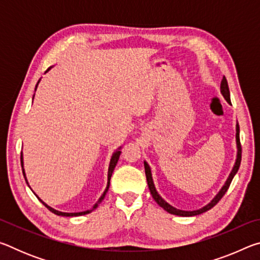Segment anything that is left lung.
Here are the masks:
<instances>
[{"label":"left lung","instance_id":"1","mask_svg":"<svg viewBox=\"0 0 260 260\" xmlns=\"http://www.w3.org/2000/svg\"><path fill=\"white\" fill-rule=\"evenodd\" d=\"M220 91H221V94L225 100L227 101L228 103L231 104V94H230V88H228V82H227V79L223 77L221 83H220ZM236 148H237V153H236V160H235V164L233 166V170L232 172L228 175V178L226 180V182L223 186L220 189L219 192L217 195L214 196V199L210 202L209 204H206L203 208H201L199 210H193V211H184V210H180L174 208L171 204L167 203V202L161 199V196L158 193V191L156 190V187H155V183H153V180H152V174H151V169L150 166H149L148 162L144 160V170H146V177H147V182H148V187H149V190H150L151 195H152V199L157 202V204L160 206V208L164 209L167 212L171 213V214H174V215H180V217H192V215H199L201 213H204L206 211H209L210 209H212L213 206L218 203V202L222 199V196L225 195L227 189L230 188V184L232 182L233 178L235 177V174L237 173V171H239V167L241 164V157H242V149H241V143H240V126H239V122H236Z\"/></svg>","mask_w":260,"mask_h":260}]
</instances>
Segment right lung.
<instances>
[{
  "instance_id": "1",
  "label": "right lung",
  "mask_w": 260,
  "mask_h": 260,
  "mask_svg": "<svg viewBox=\"0 0 260 260\" xmlns=\"http://www.w3.org/2000/svg\"><path fill=\"white\" fill-rule=\"evenodd\" d=\"M51 68H49L47 70L46 72H48L49 71ZM39 82H40V80L38 81V83H37V86H35V90H37V88H38V85H39ZM33 99H34V96H33ZM120 149H121V147H119L117 149L116 151H114L113 153H112V156H111V159H110V164H109V171H108V184H107V188H105V190H104V192L102 193V196L100 197L99 199V201L96 202L95 203V205L93 206V209H90V210H87V211H82V212H74V213H69V212H60V211H58V210H55V209H52L51 206H49L48 204H46L45 202H43L40 197H39L37 193H35V196L38 197L39 199V201L41 202V203L46 206V208L49 210V211H51L52 213H55V214H57V215H63V217H78V215H83V214H87V213H90L91 211L93 210H95L96 208H98L99 206V204L101 203V202H102L103 200H104V197H105V195H107V192H108V190H109V187H110V179H111V175H112V172H113V170H114V167H116V165H117V162H118V159H119V156H120V153H121V151H120ZM20 161H21V169H23V174H24V178H25V180H26V183L28 184V182H27V179H26V174H25V170H24V160H23V152H21V156H20ZM29 187V186H28ZM30 188V187H29Z\"/></svg>"
}]
</instances>
